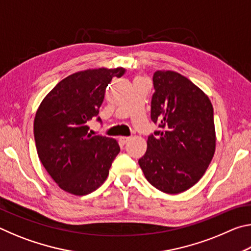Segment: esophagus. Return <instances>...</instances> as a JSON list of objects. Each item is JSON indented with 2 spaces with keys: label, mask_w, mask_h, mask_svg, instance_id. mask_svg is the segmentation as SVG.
I'll return each instance as SVG.
<instances>
[{
  "label": "esophagus",
  "mask_w": 251,
  "mask_h": 251,
  "mask_svg": "<svg viewBox=\"0 0 251 251\" xmlns=\"http://www.w3.org/2000/svg\"><path fill=\"white\" fill-rule=\"evenodd\" d=\"M129 141V137H127V136H121L120 137V142L123 145H125V144Z\"/></svg>",
  "instance_id": "obj_1"
}]
</instances>
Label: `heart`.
I'll use <instances>...</instances> for the list:
<instances>
[{
    "label": "heart",
    "mask_w": 251,
    "mask_h": 251,
    "mask_svg": "<svg viewBox=\"0 0 251 251\" xmlns=\"http://www.w3.org/2000/svg\"><path fill=\"white\" fill-rule=\"evenodd\" d=\"M136 78H143V77H141V76H138V77H136Z\"/></svg>",
    "instance_id": "1"
}]
</instances>
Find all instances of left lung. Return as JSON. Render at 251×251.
I'll return each instance as SVG.
<instances>
[{"mask_svg":"<svg viewBox=\"0 0 251 251\" xmlns=\"http://www.w3.org/2000/svg\"><path fill=\"white\" fill-rule=\"evenodd\" d=\"M152 82L151 117L160 130L148 137L138 164L155 188L179 194L197 184L214 157V109L205 93L177 72L157 71Z\"/></svg>","mask_w":251,"mask_h":251,"instance_id":"obj_1","label":"left lung"}]
</instances>
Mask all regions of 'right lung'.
Listing matches in <instances>:
<instances>
[{"instance_id":"right-lung-1","label":"right lung","mask_w":251,"mask_h":251,"mask_svg":"<svg viewBox=\"0 0 251 251\" xmlns=\"http://www.w3.org/2000/svg\"><path fill=\"white\" fill-rule=\"evenodd\" d=\"M124 73V67H100L72 74L44 97L36 110L37 155L66 193L84 196L103 185L108 176L120 145L114 138L93 136L87 122L99 114L112 78Z\"/></svg>"}]
</instances>
